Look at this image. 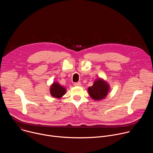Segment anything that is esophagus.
Wrapping results in <instances>:
<instances>
[{
    "instance_id": "1",
    "label": "esophagus",
    "mask_w": 153,
    "mask_h": 153,
    "mask_svg": "<svg viewBox=\"0 0 153 153\" xmlns=\"http://www.w3.org/2000/svg\"><path fill=\"white\" fill-rule=\"evenodd\" d=\"M74 86H80L81 85V83L80 82H75L74 84Z\"/></svg>"
}]
</instances>
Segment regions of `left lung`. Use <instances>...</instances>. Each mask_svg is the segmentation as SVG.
Segmentation results:
<instances>
[{
    "label": "left lung",
    "mask_w": 153,
    "mask_h": 153,
    "mask_svg": "<svg viewBox=\"0 0 153 153\" xmlns=\"http://www.w3.org/2000/svg\"><path fill=\"white\" fill-rule=\"evenodd\" d=\"M109 85L103 80H96L93 86L89 87L88 90L90 96L94 100H100L106 96L109 91Z\"/></svg>",
    "instance_id": "obj_1"
}]
</instances>
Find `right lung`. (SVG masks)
Wrapping results in <instances>:
<instances>
[{"label":"right lung","instance_id":"obj_1","mask_svg":"<svg viewBox=\"0 0 153 153\" xmlns=\"http://www.w3.org/2000/svg\"><path fill=\"white\" fill-rule=\"evenodd\" d=\"M65 88L57 83H54L50 88L51 94L56 98H60L65 93Z\"/></svg>","mask_w":153,"mask_h":153}]
</instances>
